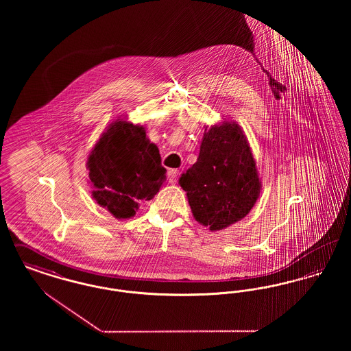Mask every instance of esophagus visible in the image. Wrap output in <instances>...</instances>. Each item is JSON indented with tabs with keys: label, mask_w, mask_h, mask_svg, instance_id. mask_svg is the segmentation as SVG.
<instances>
[{
	"label": "esophagus",
	"mask_w": 351,
	"mask_h": 351,
	"mask_svg": "<svg viewBox=\"0 0 351 351\" xmlns=\"http://www.w3.org/2000/svg\"><path fill=\"white\" fill-rule=\"evenodd\" d=\"M168 182L171 184L176 183V179H178V175H179V171L178 169H169L168 171Z\"/></svg>",
	"instance_id": "34e87169"
}]
</instances>
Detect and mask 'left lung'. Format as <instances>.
<instances>
[{
  "label": "left lung",
  "instance_id": "left-lung-1",
  "mask_svg": "<svg viewBox=\"0 0 351 351\" xmlns=\"http://www.w3.org/2000/svg\"><path fill=\"white\" fill-rule=\"evenodd\" d=\"M193 217L212 232L246 217L259 197L261 182L250 146L235 122L204 134L197 162L182 175Z\"/></svg>",
  "mask_w": 351,
  "mask_h": 351
}]
</instances>
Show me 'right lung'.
<instances>
[{
	"label": "right lung",
	"mask_w": 351,
	"mask_h": 351,
	"mask_svg": "<svg viewBox=\"0 0 351 351\" xmlns=\"http://www.w3.org/2000/svg\"><path fill=\"white\" fill-rule=\"evenodd\" d=\"M92 196L116 218L133 217L139 204L159 192L167 169L143 126L114 121L88 158Z\"/></svg>",
	"instance_id": "add662e5"
}]
</instances>
